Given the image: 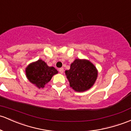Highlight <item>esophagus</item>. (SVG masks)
I'll use <instances>...</instances> for the list:
<instances>
[{"label": "esophagus", "instance_id": "esophagus-1", "mask_svg": "<svg viewBox=\"0 0 131 131\" xmlns=\"http://www.w3.org/2000/svg\"><path fill=\"white\" fill-rule=\"evenodd\" d=\"M59 71L60 73L62 74V73L64 72V68H60L59 69Z\"/></svg>", "mask_w": 131, "mask_h": 131}]
</instances>
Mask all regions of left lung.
<instances>
[{
	"label": "left lung",
	"mask_w": 131,
	"mask_h": 131,
	"mask_svg": "<svg viewBox=\"0 0 131 131\" xmlns=\"http://www.w3.org/2000/svg\"><path fill=\"white\" fill-rule=\"evenodd\" d=\"M70 87L76 92H84L93 86L98 75V71L91 62L76 59L65 71Z\"/></svg>",
	"instance_id": "1"
}]
</instances>
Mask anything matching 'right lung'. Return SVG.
Here are the masks:
<instances>
[{
    "label": "right lung",
    "mask_w": 131,
    "mask_h": 131,
    "mask_svg": "<svg viewBox=\"0 0 131 131\" xmlns=\"http://www.w3.org/2000/svg\"><path fill=\"white\" fill-rule=\"evenodd\" d=\"M58 73L54 67H49L42 59L30 63L26 68L27 79L37 88H43L53 75Z\"/></svg>",
    "instance_id": "right-lung-1"
}]
</instances>
